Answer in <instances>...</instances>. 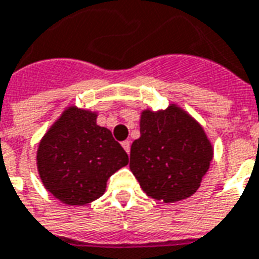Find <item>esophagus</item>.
<instances>
[{"instance_id": "34e87169", "label": "esophagus", "mask_w": 259, "mask_h": 259, "mask_svg": "<svg viewBox=\"0 0 259 259\" xmlns=\"http://www.w3.org/2000/svg\"><path fill=\"white\" fill-rule=\"evenodd\" d=\"M122 147H123L124 151H126V152L129 154V152H130V141H129V140L123 141V143H122Z\"/></svg>"}]
</instances>
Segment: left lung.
I'll use <instances>...</instances> for the list:
<instances>
[{
  "mask_svg": "<svg viewBox=\"0 0 259 259\" xmlns=\"http://www.w3.org/2000/svg\"><path fill=\"white\" fill-rule=\"evenodd\" d=\"M140 139L130 148V170L149 198L173 203L198 191L212 159L202 126L176 105L144 111Z\"/></svg>",
  "mask_w": 259,
  "mask_h": 259,
  "instance_id": "8db88e82",
  "label": "left lung"
}]
</instances>
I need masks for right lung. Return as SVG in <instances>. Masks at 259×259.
I'll use <instances>...</instances> for the list:
<instances>
[{"instance_id":"1","label":"right lung","mask_w":259,"mask_h":259,"mask_svg":"<svg viewBox=\"0 0 259 259\" xmlns=\"http://www.w3.org/2000/svg\"><path fill=\"white\" fill-rule=\"evenodd\" d=\"M95 112L67 108L39 143L37 166L45 188L70 206H82L104 193L107 180L129 163L110 130Z\"/></svg>"}]
</instances>
